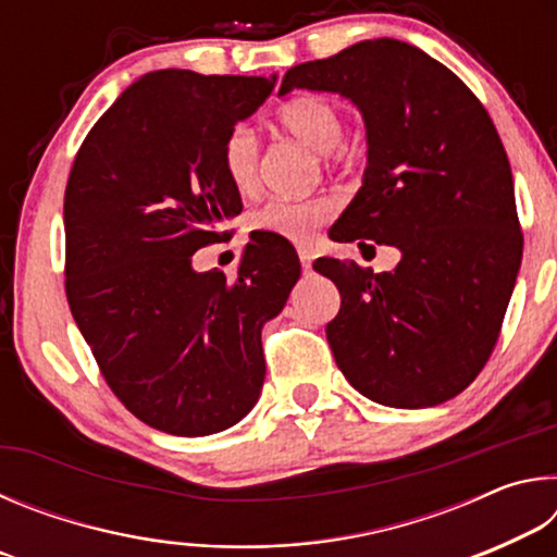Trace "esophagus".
Here are the masks:
<instances>
[{"label":"esophagus","instance_id":"1","mask_svg":"<svg viewBox=\"0 0 557 557\" xmlns=\"http://www.w3.org/2000/svg\"><path fill=\"white\" fill-rule=\"evenodd\" d=\"M297 256H299L301 268H305V272H309V268H312V260H314L312 250H309V248H299V250H297Z\"/></svg>","mask_w":557,"mask_h":557}]
</instances>
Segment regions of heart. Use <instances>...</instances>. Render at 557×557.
Returning <instances> with one entry per match:
<instances>
[{
    "mask_svg": "<svg viewBox=\"0 0 557 557\" xmlns=\"http://www.w3.org/2000/svg\"><path fill=\"white\" fill-rule=\"evenodd\" d=\"M277 125L326 159H332L344 135L342 110L322 96H299L287 100L277 110ZM258 159L260 149L256 132L245 125H235L223 139L221 164L228 182L240 194H250L258 186ZM334 209V201L326 196L270 199L252 215V225L258 231L275 233L280 238L305 243L312 238L317 225L332 219Z\"/></svg>",
    "mask_w": 557,
    "mask_h": 557,
    "instance_id": "obj_1",
    "label": "heart"
}]
</instances>
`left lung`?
Segmentation results:
<instances>
[{"instance_id":"1","label":"left lung","mask_w":557,"mask_h":557,"mask_svg":"<svg viewBox=\"0 0 557 557\" xmlns=\"http://www.w3.org/2000/svg\"><path fill=\"white\" fill-rule=\"evenodd\" d=\"M332 90L366 120L363 186L329 238L395 245L393 272L319 258L342 309L326 324L336 366L391 408H430L476 379L502 334L523 256L513 176L479 98L398 39L289 69L280 92ZM373 248V245H371Z\"/></svg>"}]
</instances>
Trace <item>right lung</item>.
I'll list each match as a JSON object with an SVG mask.
<instances>
[{"instance_id": "1", "label": "right lung", "mask_w": 557, "mask_h": 557, "mask_svg": "<svg viewBox=\"0 0 557 557\" xmlns=\"http://www.w3.org/2000/svg\"><path fill=\"white\" fill-rule=\"evenodd\" d=\"M275 78L154 71L83 139L65 186V297L102 379L149 428L203 437L250 412L265 381L262 322L299 280L287 238L250 233L238 275L191 256L243 211L221 164L235 122Z\"/></svg>"}]
</instances>
